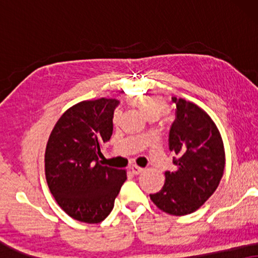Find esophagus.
<instances>
[{"label":"esophagus","mask_w":258,"mask_h":258,"mask_svg":"<svg viewBox=\"0 0 258 258\" xmlns=\"http://www.w3.org/2000/svg\"><path fill=\"white\" fill-rule=\"evenodd\" d=\"M132 171H133L134 175H140V174H142V172L144 171V169L139 167V165L134 164V165H132Z\"/></svg>","instance_id":"esophagus-1"}]
</instances>
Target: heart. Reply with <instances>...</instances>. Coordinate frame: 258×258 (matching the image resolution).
Returning <instances> with one entry per match:
<instances>
[{
  "mask_svg": "<svg viewBox=\"0 0 258 258\" xmlns=\"http://www.w3.org/2000/svg\"><path fill=\"white\" fill-rule=\"evenodd\" d=\"M129 103L133 107L139 108L148 118H158L168 111V103L163 97L157 95H143L129 98ZM118 114L115 112L114 122H117Z\"/></svg>",
  "mask_w": 258,
  "mask_h": 258,
  "instance_id": "obj_1",
  "label": "heart"
}]
</instances>
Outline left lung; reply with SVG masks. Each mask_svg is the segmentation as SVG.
Instances as JSON below:
<instances>
[{"label": "left lung", "instance_id": "1", "mask_svg": "<svg viewBox=\"0 0 258 258\" xmlns=\"http://www.w3.org/2000/svg\"><path fill=\"white\" fill-rule=\"evenodd\" d=\"M176 119L169 133V150L176 155L175 171H165L162 189L150 200L164 213L184 216L196 211L215 192L223 176L224 146L209 115L192 102L172 97Z\"/></svg>", "mask_w": 258, "mask_h": 258}]
</instances>
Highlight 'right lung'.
Returning a JSON list of instances; mask_svg holds the SVG:
<instances>
[{
	"mask_svg": "<svg viewBox=\"0 0 258 258\" xmlns=\"http://www.w3.org/2000/svg\"><path fill=\"white\" fill-rule=\"evenodd\" d=\"M114 98L82 101L62 114L49 136L45 178L61 209L74 220L100 223L111 213L126 171L102 165V144L112 135Z\"/></svg>",
	"mask_w": 258,
	"mask_h": 258,
	"instance_id": "add662e5",
	"label": "right lung"
}]
</instances>
